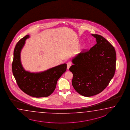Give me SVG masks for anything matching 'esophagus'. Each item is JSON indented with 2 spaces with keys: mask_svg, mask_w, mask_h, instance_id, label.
<instances>
[{
  "mask_svg": "<svg viewBox=\"0 0 130 130\" xmlns=\"http://www.w3.org/2000/svg\"><path fill=\"white\" fill-rule=\"evenodd\" d=\"M71 62H68L67 63V69L69 70V68H70V67H71Z\"/></svg>",
  "mask_w": 130,
  "mask_h": 130,
  "instance_id": "esophagus-1",
  "label": "esophagus"
}]
</instances>
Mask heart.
I'll use <instances>...</instances> for the list:
<instances>
[{
	"label": "heart",
	"instance_id": "heart-1",
	"mask_svg": "<svg viewBox=\"0 0 130 130\" xmlns=\"http://www.w3.org/2000/svg\"><path fill=\"white\" fill-rule=\"evenodd\" d=\"M84 47H85V45H84Z\"/></svg>",
	"mask_w": 130,
	"mask_h": 130
}]
</instances>
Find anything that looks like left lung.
I'll list each match as a JSON object with an SVG mask.
<instances>
[{
  "mask_svg": "<svg viewBox=\"0 0 130 130\" xmlns=\"http://www.w3.org/2000/svg\"><path fill=\"white\" fill-rule=\"evenodd\" d=\"M91 35L97 43L73 58L74 64L69 69L73 75V87L86 97L97 95L107 87L114 75L116 66L114 47L101 35Z\"/></svg>",
  "mask_w": 130,
  "mask_h": 130,
  "instance_id": "8db88e82",
  "label": "left lung"
}]
</instances>
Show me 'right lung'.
I'll return each mask as SVG.
<instances>
[{"instance_id": "add662e5", "label": "right lung", "mask_w": 130, "mask_h": 130, "mask_svg": "<svg viewBox=\"0 0 130 130\" xmlns=\"http://www.w3.org/2000/svg\"><path fill=\"white\" fill-rule=\"evenodd\" d=\"M27 35L17 43L13 51L12 65L13 76L21 90L32 97H47L55 90L58 80L66 72V64H63L40 72H30L23 67L20 53L25 40L29 38Z\"/></svg>"}]
</instances>
